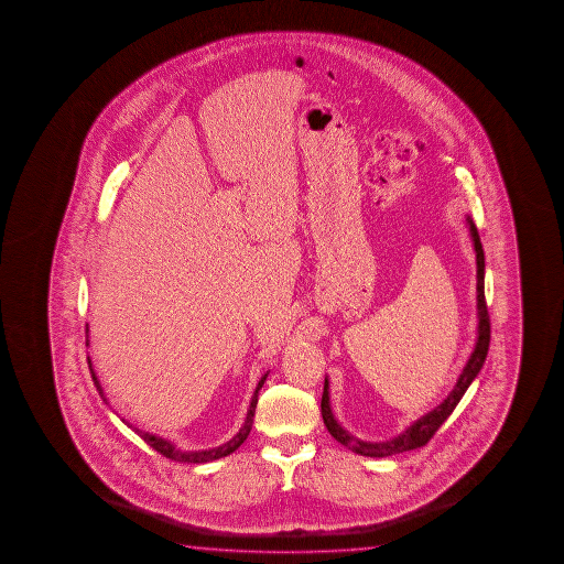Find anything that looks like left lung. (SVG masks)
<instances>
[{
    "mask_svg": "<svg viewBox=\"0 0 564 564\" xmlns=\"http://www.w3.org/2000/svg\"><path fill=\"white\" fill-rule=\"evenodd\" d=\"M468 220L469 235L476 250V264H478V339L476 347L469 355L468 364L464 367V371L459 372L458 382L452 389L448 397L438 404L434 411L421 416L419 421L411 424L409 429L401 432L397 438L387 440V442H364V440L355 438L347 430L335 421L334 412H332V402H329V382L325 379L324 394H322V416L327 432L334 436L337 442H341L345 448L354 449L355 454L369 456V458H387L394 454H402L409 449L422 448L429 444V440L436 434V430L444 424L449 414L456 409L459 399L464 397V392L468 391L471 381L478 377L479 369L486 364L487 349H489V314H487L486 290H484V274H486V258H484V247L479 240L478 229L474 225V220Z\"/></svg>",
    "mask_w": 564,
    "mask_h": 564,
    "instance_id": "left-lung-1",
    "label": "left lung"
}]
</instances>
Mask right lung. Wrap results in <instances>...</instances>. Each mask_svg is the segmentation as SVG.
Listing matches in <instances>:
<instances>
[{
  "mask_svg": "<svg viewBox=\"0 0 564 564\" xmlns=\"http://www.w3.org/2000/svg\"><path fill=\"white\" fill-rule=\"evenodd\" d=\"M86 334H88V325H86ZM86 345H88V339H86ZM88 369H90V375H93L96 391H98V394H100V397L106 401L102 384H100L98 377H96L90 359H88ZM267 377L268 372L262 377V379H260V381H258L254 394H252V401H250L249 412H247V419H245V424L240 426L239 432H237V434H235L227 444L217 446V448L199 449V452H183V449L175 448L170 440L162 438V436H155V434H150V432H143V430L140 429H134V426H132L130 422L124 421V419H122V422H126V424H128L130 429L134 430L135 434H138L143 442H148L155 452H160V454L165 456V458L175 459V462H185V464H205V462H213V459L225 458V456H229V454H232L235 449L239 448L240 444H242V442L247 440V436H249L250 430H252V421H254V412H257L258 391L262 389V384L267 381Z\"/></svg>",
  "mask_w": 564,
  "mask_h": 564,
  "instance_id": "right-lung-1",
  "label": "right lung"
}]
</instances>
